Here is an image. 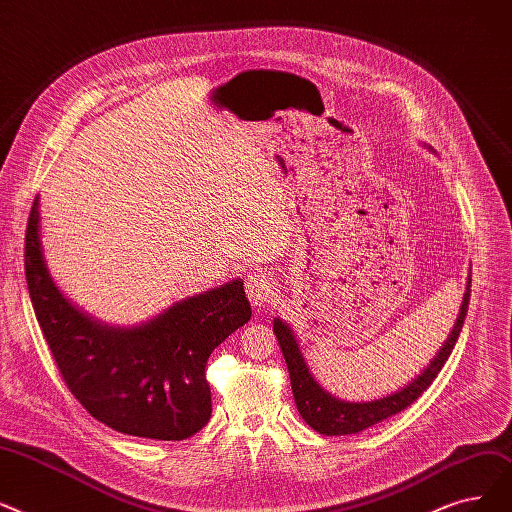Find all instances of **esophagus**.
Segmentation results:
<instances>
[{"instance_id":"34e87169","label":"esophagus","mask_w":512,"mask_h":512,"mask_svg":"<svg viewBox=\"0 0 512 512\" xmlns=\"http://www.w3.org/2000/svg\"><path fill=\"white\" fill-rule=\"evenodd\" d=\"M246 294L252 306H262L273 296V277L266 271H254L246 277Z\"/></svg>"}]
</instances>
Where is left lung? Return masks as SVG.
I'll return each mask as SVG.
<instances>
[{
  "instance_id": "obj_1",
  "label": "left lung",
  "mask_w": 512,
  "mask_h": 512,
  "mask_svg": "<svg viewBox=\"0 0 512 512\" xmlns=\"http://www.w3.org/2000/svg\"><path fill=\"white\" fill-rule=\"evenodd\" d=\"M469 283H471V279H469ZM469 298H471V285H467L456 325H454L450 337L446 339L444 348L437 352V356L431 360L429 367L415 381L408 383L404 389H400V392H396L392 396H385L375 402H362V404L342 402V400L329 396L325 389L312 379L294 333H291V329L283 321L275 319L273 331L277 335V342H279L283 358L287 362L291 392H294L296 406L300 410L302 419L306 421V425H310L314 431H319L323 435H348V433H358V431L369 429L389 417L398 415L400 410L408 408L433 383L437 373H440L446 364L448 356L452 354L456 339L460 335V329H462V325H465Z\"/></svg>"
}]
</instances>
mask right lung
<instances>
[{
	"label": "right lung",
	"instance_id": "obj_1",
	"mask_svg": "<svg viewBox=\"0 0 512 512\" xmlns=\"http://www.w3.org/2000/svg\"><path fill=\"white\" fill-rule=\"evenodd\" d=\"M24 275L62 381L93 419L164 442L185 440L208 423L206 362L252 316L241 279L170 306L141 327H104L52 281L41 252L39 198L24 237Z\"/></svg>",
	"mask_w": 512,
	"mask_h": 512
}]
</instances>
